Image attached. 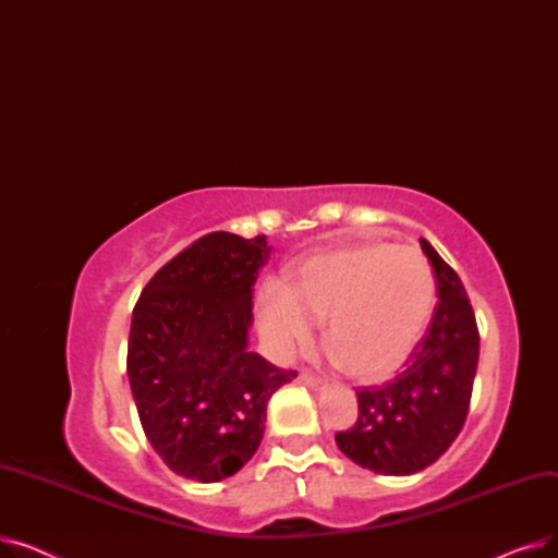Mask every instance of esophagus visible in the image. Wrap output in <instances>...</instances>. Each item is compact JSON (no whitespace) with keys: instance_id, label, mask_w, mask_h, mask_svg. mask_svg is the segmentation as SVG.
Here are the masks:
<instances>
[{"instance_id":"obj_1","label":"esophagus","mask_w":558,"mask_h":558,"mask_svg":"<svg viewBox=\"0 0 558 558\" xmlns=\"http://www.w3.org/2000/svg\"><path fill=\"white\" fill-rule=\"evenodd\" d=\"M301 383L305 385V387H310L312 391H318V389H324L326 385H324V379H318V377H314L312 373H301Z\"/></svg>"}]
</instances>
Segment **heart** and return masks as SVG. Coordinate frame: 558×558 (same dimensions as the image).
Masks as SVG:
<instances>
[{
	"label": "heart",
	"mask_w": 558,
	"mask_h": 558,
	"mask_svg": "<svg viewBox=\"0 0 558 558\" xmlns=\"http://www.w3.org/2000/svg\"><path fill=\"white\" fill-rule=\"evenodd\" d=\"M429 264L409 248L364 244L305 259L287 287L257 296V326L278 357L294 355L326 318L335 360L360 379L393 373L418 345L434 312Z\"/></svg>",
	"instance_id": "heart-1"
}]
</instances>
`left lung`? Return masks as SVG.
Here are the masks:
<instances>
[{"mask_svg": "<svg viewBox=\"0 0 558 558\" xmlns=\"http://www.w3.org/2000/svg\"><path fill=\"white\" fill-rule=\"evenodd\" d=\"M436 276L438 303L402 373L357 391V423L337 432L339 450L379 475H414L459 436L480 360L477 320L450 264L421 240Z\"/></svg>", "mask_w": 558, "mask_h": 558, "instance_id": "1", "label": "left lung"}]
</instances>
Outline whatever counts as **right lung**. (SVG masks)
Listing matches in <instances>:
<instances>
[{
	"instance_id": "1",
	"label": "right lung",
	"mask_w": 558,
	"mask_h": 558,
	"mask_svg": "<svg viewBox=\"0 0 558 558\" xmlns=\"http://www.w3.org/2000/svg\"><path fill=\"white\" fill-rule=\"evenodd\" d=\"M271 246L210 232L171 257L133 310L126 373L142 429L175 475H234L264 436L269 398L299 373L248 350L253 284Z\"/></svg>"
}]
</instances>
